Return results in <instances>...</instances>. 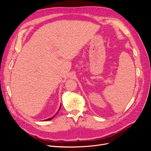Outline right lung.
<instances>
[{
	"label": "right lung",
	"instance_id": "1",
	"mask_svg": "<svg viewBox=\"0 0 151 151\" xmlns=\"http://www.w3.org/2000/svg\"><path fill=\"white\" fill-rule=\"evenodd\" d=\"M60 107H61V105H60ZM60 108H59V109H58V111H59V110H60ZM57 113H58V112H57ZM57 113L55 114V115L54 116H53L52 117H51V118H48V119H47V120H45L44 121H48V120H51L52 119V118H53L55 117V115H57Z\"/></svg>",
	"mask_w": 151,
	"mask_h": 151
}]
</instances>
